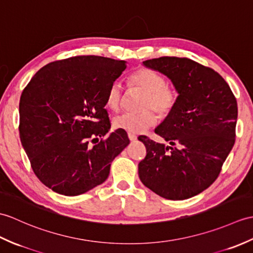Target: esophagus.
I'll use <instances>...</instances> for the list:
<instances>
[{
  "mask_svg": "<svg viewBox=\"0 0 253 253\" xmlns=\"http://www.w3.org/2000/svg\"><path fill=\"white\" fill-rule=\"evenodd\" d=\"M128 138L130 141H136L137 140V136H136V134H133V133H128Z\"/></svg>",
  "mask_w": 253,
  "mask_h": 253,
  "instance_id": "esophagus-1",
  "label": "esophagus"
}]
</instances>
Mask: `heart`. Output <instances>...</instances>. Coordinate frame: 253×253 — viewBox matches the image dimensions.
Masks as SVG:
<instances>
[{"instance_id": "b5f03b06", "label": "heart", "mask_w": 253, "mask_h": 253, "mask_svg": "<svg viewBox=\"0 0 253 253\" xmlns=\"http://www.w3.org/2000/svg\"><path fill=\"white\" fill-rule=\"evenodd\" d=\"M131 84L145 92L143 110H153L160 117H166L171 113L178 101L177 91L166 84L162 74L148 68H141L130 76ZM123 87L119 81L111 83L107 92V104L117 111L123 103ZM114 127L129 133H141L156 124V116L152 111L134 114L124 113L115 117Z\"/></svg>"}]
</instances>
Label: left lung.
<instances>
[{
    "instance_id": "obj_1",
    "label": "left lung",
    "mask_w": 253,
    "mask_h": 253,
    "mask_svg": "<svg viewBox=\"0 0 253 253\" xmlns=\"http://www.w3.org/2000/svg\"><path fill=\"white\" fill-rule=\"evenodd\" d=\"M143 66L166 75L179 93L171 113L155 129L170 146L138 139L146 156L138 165L141 182L164 198L182 201L213 183L235 143L237 101L211 68L189 58L161 57Z\"/></svg>"
}]
</instances>
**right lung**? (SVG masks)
<instances>
[{"instance_id": "right-lung-1", "label": "right lung", "mask_w": 253, "mask_h": 253, "mask_svg": "<svg viewBox=\"0 0 253 253\" xmlns=\"http://www.w3.org/2000/svg\"><path fill=\"white\" fill-rule=\"evenodd\" d=\"M126 67L100 56L71 57L46 64L23 89L21 144L35 175L54 192L76 196L103 183L129 144L125 130L108 134L104 109L111 83Z\"/></svg>"}]
</instances>
